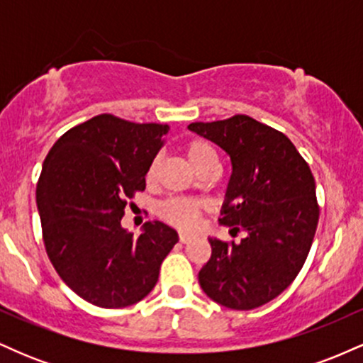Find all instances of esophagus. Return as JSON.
I'll return each mask as SVG.
<instances>
[{
    "mask_svg": "<svg viewBox=\"0 0 363 363\" xmlns=\"http://www.w3.org/2000/svg\"><path fill=\"white\" fill-rule=\"evenodd\" d=\"M191 240H193V235H187V234L179 235V242L181 244H187V242H191Z\"/></svg>",
    "mask_w": 363,
    "mask_h": 363,
    "instance_id": "obj_1",
    "label": "esophagus"
}]
</instances>
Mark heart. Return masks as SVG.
Returning <instances> with one entry per match:
<instances>
[{"mask_svg": "<svg viewBox=\"0 0 363 363\" xmlns=\"http://www.w3.org/2000/svg\"><path fill=\"white\" fill-rule=\"evenodd\" d=\"M184 155L187 164L191 165V169L194 172H198L199 169L205 167L208 164H213L216 162V155L215 150L211 148L210 143L203 140H193L184 147ZM157 167L158 162L153 160L150 164L148 172H147V179L152 181L157 174ZM160 216L169 222L174 227L182 228V230H191V228L196 227L198 223L199 215H201V205L199 203L189 201V199H170V201L164 203L160 206Z\"/></svg>", "mask_w": 363, "mask_h": 363, "instance_id": "b5f03b06", "label": "heart"}]
</instances>
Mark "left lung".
Wrapping results in <instances>:
<instances>
[{
    "mask_svg": "<svg viewBox=\"0 0 363 363\" xmlns=\"http://www.w3.org/2000/svg\"><path fill=\"white\" fill-rule=\"evenodd\" d=\"M189 131L230 157L220 225L244 232L239 244L210 237L211 257L198 274L211 301L251 311L281 294L302 269L319 220L315 182L294 143L249 116L193 123Z\"/></svg>",
    "mask_w": 363,
    "mask_h": 363,
    "instance_id": "1",
    "label": "left lung"
}]
</instances>
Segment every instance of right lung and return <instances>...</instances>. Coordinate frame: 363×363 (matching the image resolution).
I'll return each mask as SVG.
<instances>
[{
	"mask_svg": "<svg viewBox=\"0 0 363 363\" xmlns=\"http://www.w3.org/2000/svg\"><path fill=\"white\" fill-rule=\"evenodd\" d=\"M167 131L101 114L66 131L45 157L35 191L45 251L61 280L94 306L119 309L147 297L179 240L157 220L140 237L121 225Z\"/></svg>",
	"mask_w": 363,
	"mask_h": 363,
	"instance_id": "1",
	"label": "right lung"
}]
</instances>
